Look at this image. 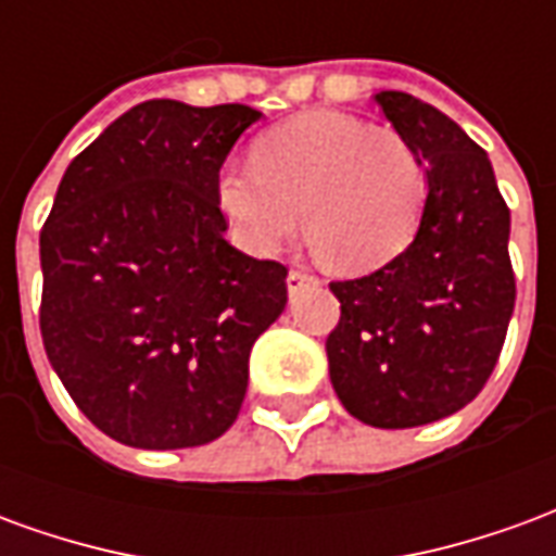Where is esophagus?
Returning <instances> with one entry per match:
<instances>
[{"mask_svg":"<svg viewBox=\"0 0 556 556\" xmlns=\"http://www.w3.org/2000/svg\"><path fill=\"white\" fill-rule=\"evenodd\" d=\"M315 282H318V277L309 274V270H303V267H294V270H289V277H286V286H289L291 294L306 289V286H315Z\"/></svg>","mask_w":556,"mask_h":556,"instance_id":"1","label":"esophagus"}]
</instances>
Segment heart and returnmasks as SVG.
<instances>
[{
    "instance_id": "b5f03b06",
    "label": "heart",
    "mask_w": 556,
    "mask_h": 556,
    "mask_svg": "<svg viewBox=\"0 0 556 556\" xmlns=\"http://www.w3.org/2000/svg\"><path fill=\"white\" fill-rule=\"evenodd\" d=\"M214 199L235 241L277 255L301 229L327 267L363 274L405 250L426 202V172L408 139L333 110L294 115L229 160Z\"/></svg>"
}]
</instances>
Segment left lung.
<instances>
[{
	"label": "left lung",
	"mask_w": 556,
	"mask_h": 556,
	"mask_svg": "<svg viewBox=\"0 0 556 556\" xmlns=\"http://www.w3.org/2000/svg\"><path fill=\"white\" fill-rule=\"evenodd\" d=\"M375 103L417 151L429 195L408 250L330 282L339 325L327 361L351 417L414 429L473 402L501 361L515 309L509 207L489 154L453 118L405 91Z\"/></svg>",
	"instance_id": "left-lung-1"
}]
</instances>
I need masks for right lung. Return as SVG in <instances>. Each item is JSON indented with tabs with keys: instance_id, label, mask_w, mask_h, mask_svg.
Returning a JSON list of instances; mask_svg holds the SVG:
<instances>
[{
	"instance_id": "obj_1",
	"label": "right lung",
	"mask_w": 556,
	"mask_h": 556,
	"mask_svg": "<svg viewBox=\"0 0 556 556\" xmlns=\"http://www.w3.org/2000/svg\"><path fill=\"white\" fill-rule=\"evenodd\" d=\"M258 110L146 101L71 160L41 229V339L113 441L184 450L238 419L253 342L289 301L279 262L226 241L214 199Z\"/></svg>"
}]
</instances>
